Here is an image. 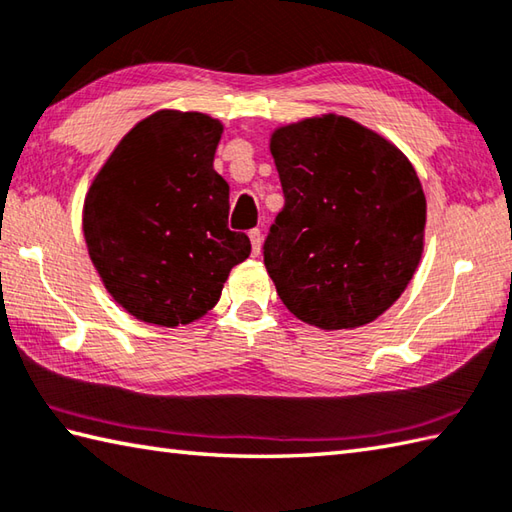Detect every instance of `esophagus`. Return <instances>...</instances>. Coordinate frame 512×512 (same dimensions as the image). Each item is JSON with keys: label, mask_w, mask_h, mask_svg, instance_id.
<instances>
[{"label": "esophagus", "mask_w": 512, "mask_h": 512, "mask_svg": "<svg viewBox=\"0 0 512 512\" xmlns=\"http://www.w3.org/2000/svg\"><path fill=\"white\" fill-rule=\"evenodd\" d=\"M249 240H252V254L258 256L260 254V240H263V234H260V229L249 231Z\"/></svg>", "instance_id": "esophagus-1"}]
</instances>
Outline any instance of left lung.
Wrapping results in <instances>:
<instances>
[{"label":"left lung","mask_w":512,"mask_h":512,"mask_svg":"<svg viewBox=\"0 0 512 512\" xmlns=\"http://www.w3.org/2000/svg\"><path fill=\"white\" fill-rule=\"evenodd\" d=\"M269 151L285 207L265 267L285 307L321 330H354L397 303L426 243V194L381 133L336 113L276 127Z\"/></svg>","instance_id":"8db88e82"}]
</instances>
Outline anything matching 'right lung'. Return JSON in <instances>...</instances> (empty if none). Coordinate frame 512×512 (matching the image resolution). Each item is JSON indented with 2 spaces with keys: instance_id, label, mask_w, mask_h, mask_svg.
I'll use <instances>...</instances> for the list:
<instances>
[{
  "instance_id": "obj_1",
  "label": "right lung",
  "mask_w": 512,
  "mask_h": 512,
  "mask_svg": "<svg viewBox=\"0 0 512 512\" xmlns=\"http://www.w3.org/2000/svg\"><path fill=\"white\" fill-rule=\"evenodd\" d=\"M223 122L200 111L147 115L95 173L84 243L106 292L138 321L194 323L252 252L227 227L229 185L214 169Z\"/></svg>"
}]
</instances>
